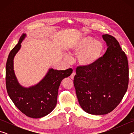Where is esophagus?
<instances>
[{
  "label": "esophagus",
  "instance_id": "obj_1",
  "mask_svg": "<svg viewBox=\"0 0 134 134\" xmlns=\"http://www.w3.org/2000/svg\"><path fill=\"white\" fill-rule=\"evenodd\" d=\"M76 75V72H73L71 74V75L70 76V78H71V79H74V76Z\"/></svg>",
  "mask_w": 134,
  "mask_h": 134
}]
</instances>
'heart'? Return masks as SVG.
Here are the masks:
<instances>
[{
    "instance_id": "obj_1",
    "label": "heart",
    "mask_w": 134,
    "mask_h": 134,
    "mask_svg": "<svg viewBox=\"0 0 134 134\" xmlns=\"http://www.w3.org/2000/svg\"><path fill=\"white\" fill-rule=\"evenodd\" d=\"M105 46L102 42L94 40L89 36H83L74 40L70 45V53L77 54L79 64L85 68L96 65L103 55ZM67 59L70 58L67 55Z\"/></svg>"
}]
</instances>
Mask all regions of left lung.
I'll use <instances>...</instances> for the list:
<instances>
[{
  "label": "left lung",
  "instance_id": "8db88e82",
  "mask_svg": "<svg viewBox=\"0 0 134 134\" xmlns=\"http://www.w3.org/2000/svg\"><path fill=\"white\" fill-rule=\"evenodd\" d=\"M108 48L92 67L76 69L74 86L81 108L89 114L106 115L121 102L128 86V63L118 41L102 35Z\"/></svg>",
  "mask_w": 134,
  "mask_h": 134
}]
</instances>
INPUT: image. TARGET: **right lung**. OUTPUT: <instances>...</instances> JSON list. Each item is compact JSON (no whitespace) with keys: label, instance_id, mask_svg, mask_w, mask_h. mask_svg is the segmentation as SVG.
<instances>
[{"label":"right lung","instance_id":"1","mask_svg":"<svg viewBox=\"0 0 134 134\" xmlns=\"http://www.w3.org/2000/svg\"><path fill=\"white\" fill-rule=\"evenodd\" d=\"M26 37L25 33L21 35L9 54L6 65V89L10 99L22 113L32 118H40L55 108L60 83L63 79L71 75L72 70H57L50 68L37 84L28 87L22 86L15 75L13 60Z\"/></svg>","mask_w":134,"mask_h":134}]
</instances>
